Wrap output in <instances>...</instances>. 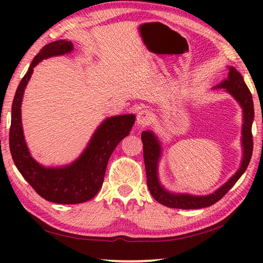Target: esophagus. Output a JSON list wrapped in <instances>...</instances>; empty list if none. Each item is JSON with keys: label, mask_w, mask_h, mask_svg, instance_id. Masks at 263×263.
<instances>
[{"label": "esophagus", "mask_w": 263, "mask_h": 263, "mask_svg": "<svg viewBox=\"0 0 263 263\" xmlns=\"http://www.w3.org/2000/svg\"><path fill=\"white\" fill-rule=\"evenodd\" d=\"M154 115L151 110H141L137 115V124L138 125H149L153 121Z\"/></svg>", "instance_id": "esophagus-1"}]
</instances>
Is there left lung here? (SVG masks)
<instances>
[{"mask_svg": "<svg viewBox=\"0 0 263 263\" xmlns=\"http://www.w3.org/2000/svg\"><path fill=\"white\" fill-rule=\"evenodd\" d=\"M229 77L224 80L216 88H224L226 91L230 92L238 103L241 105L243 112V124H242V161L240 164L238 172L217 189L215 193L205 196H194L189 194H173L169 193L160 183L158 177V162L161 157V146L158 138L155 137L152 131H144L141 133V140L144 145V161L146 168V179H147V186L151 195L153 196L155 201L163 204L168 208L174 209H202L210 206L217 203L222 196L232 188L248 167L253 153V136H252V124L254 119V106H253L252 94L248 87L243 81L237 69L234 67H229Z\"/></svg>", "mask_w": 263, "mask_h": 263, "instance_id": "1", "label": "left lung"}]
</instances>
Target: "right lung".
<instances>
[{"label": "right lung", "mask_w": 263, "mask_h": 263, "mask_svg": "<svg viewBox=\"0 0 263 263\" xmlns=\"http://www.w3.org/2000/svg\"><path fill=\"white\" fill-rule=\"evenodd\" d=\"M73 51V44L57 41L47 44L34 57L28 72L18 84L11 106V125L9 146L12 160L22 176L39 196L58 204H79L87 202L99 193L103 184L106 164L114 149L123 138L130 135L135 115L114 116L97 127L87 148L78 160L65 167L46 168L31 157L25 144L21 119V105L24 89L34 66L46 58L62 55Z\"/></svg>", "instance_id": "right-lung-1"}]
</instances>
